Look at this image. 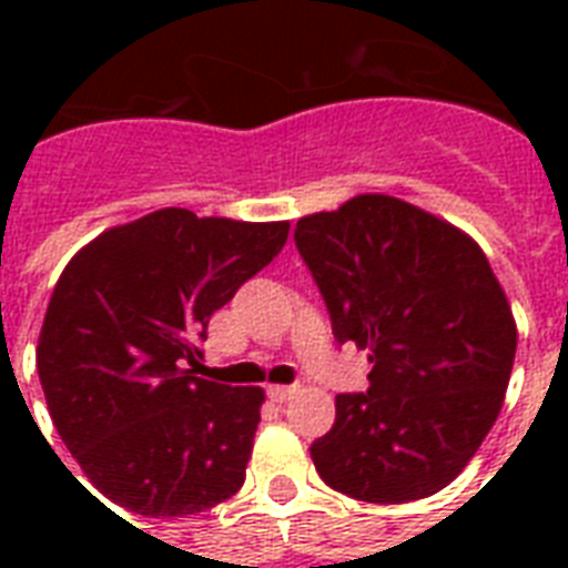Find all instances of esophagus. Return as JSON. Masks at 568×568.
<instances>
[{
	"mask_svg": "<svg viewBox=\"0 0 568 568\" xmlns=\"http://www.w3.org/2000/svg\"><path fill=\"white\" fill-rule=\"evenodd\" d=\"M294 392H297V386H267V397L276 400V404H285Z\"/></svg>",
	"mask_w": 568,
	"mask_h": 568,
	"instance_id": "esophagus-1",
	"label": "esophagus"
}]
</instances>
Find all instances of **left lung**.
Instances as JSON below:
<instances>
[{
  "label": "left lung",
  "mask_w": 568,
  "mask_h": 568,
  "mask_svg": "<svg viewBox=\"0 0 568 568\" xmlns=\"http://www.w3.org/2000/svg\"><path fill=\"white\" fill-rule=\"evenodd\" d=\"M294 244L333 336L368 351V388L336 397L312 442L321 480L356 501L406 504L466 468L501 413L516 321L489 258L418 205L359 194L297 221Z\"/></svg>",
  "instance_id": "obj_1"
}]
</instances>
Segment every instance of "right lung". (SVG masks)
I'll return each mask as SVG.
<instances>
[{"mask_svg":"<svg viewBox=\"0 0 568 568\" xmlns=\"http://www.w3.org/2000/svg\"><path fill=\"white\" fill-rule=\"evenodd\" d=\"M288 239L159 209L105 230L58 276L38 374L67 450L109 501L173 519L239 493L258 427V386L194 377L214 312Z\"/></svg>","mask_w":568,"mask_h":568,"instance_id":"add662e5","label":"right lung"}]
</instances>
